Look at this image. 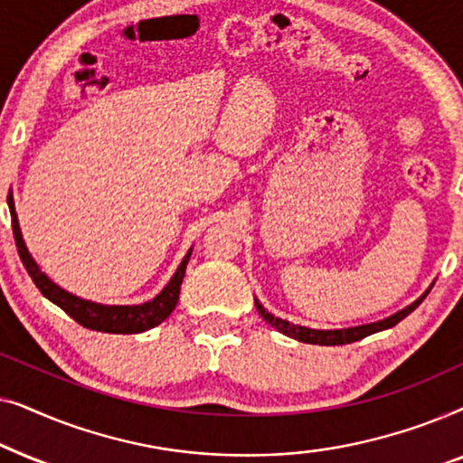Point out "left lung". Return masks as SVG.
I'll list each match as a JSON object with an SVG mask.
<instances>
[{
  "label": "left lung",
  "instance_id": "1",
  "mask_svg": "<svg viewBox=\"0 0 463 463\" xmlns=\"http://www.w3.org/2000/svg\"><path fill=\"white\" fill-rule=\"evenodd\" d=\"M423 299H426V295H421L420 299H417L415 303H411L409 307L401 309V312H396L394 316H390V318H385V320L373 322V325L344 328V331H314V328H307V326L290 325V322H287V320L271 316L259 301H255V306L259 309V314H261V318L265 322H269L276 331L287 335V337H293L297 341H303V344H314V345H345V344H354V341H358L363 337H369V335L377 333V331H385V328H392L394 325H398V322H401L402 318H407V316L413 312V309L420 306Z\"/></svg>",
  "mask_w": 463,
  "mask_h": 463
}]
</instances>
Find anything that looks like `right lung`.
Here are the masks:
<instances>
[{"mask_svg":"<svg viewBox=\"0 0 463 463\" xmlns=\"http://www.w3.org/2000/svg\"><path fill=\"white\" fill-rule=\"evenodd\" d=\"M8 206L12 214V232H14L16 249L18 255H21V261L24 268H27L31 280L35 282V287L40 288V293L56 303L62 312H67L71 318L78 322V325L90 328V331H100V333H116V335H132V333H143L151 326H157L164 322L173 312L176 301H179V290L183 276H185V268L189 257H192V250L187 252L185 259H183L176 274L170 278L166 288L162 290L156 299H151L143 306H100V303H92L86 299H80L67 290L50 280V278L43 274V271L37 268V263L31 259L27 246L23 242L21 227H18L16 211H14V200H12V194L8 195Z\"/></svg>","mask_w":463,"mask_h":463,"instance_id":"obj_1","label":"right lung"}]
</instances>
